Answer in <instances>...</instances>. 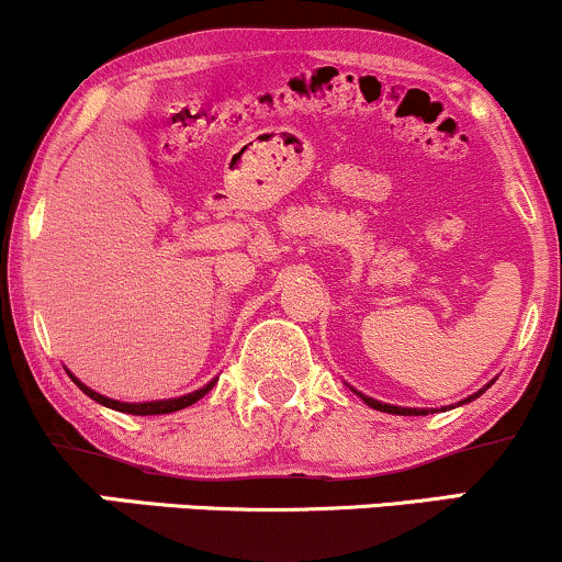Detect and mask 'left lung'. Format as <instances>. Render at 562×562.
<instances>
[{"mask_svg": "<svg viewBox=\"0 0 562 562\" xmlns=\"http://www.w3.org/2000/svg\"><path fill=\"white\" fill-rule=\"evenodd\" d=\"M483 393V391H481ZM359 396H362V393H359ZM475 396H479V393H475ZM475 396H468L465 402H473ZM367 404L372 406V409H380V412H389V415H428V409H406V406H391V404H383V402H375V398H370V396H362Z\"/></svg>", "mask_w": 562, "mask_h": 562, "instance_id": "obj_1", "label": "left lung"}]
</instances>
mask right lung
Listing matches in <instances>:
<instances>
[{
  "mask_svg": "<svg viewBox=\"0 0 562 562\" xmlns=\"http://www.w3.org/2000/svg\"><path fill=\"white\" fill-rule=\"evenodd\" d=\"M74 378V375H70ZM74 383L79 385V389L87 393L89 398H94L97 404L102 406H111L115 412H126V415H169V412H179L184 409V406L195 404L198 398H203L205 393L214 389V383H209L205 389H200L195 393H187V396H179V398H166V402H147V404H124V402H115V398H108V396H100V393H94L92 389H87V385L81 383V380L74 378Z\"/></svg>",
  "mask_w": 562,
  "mask_h": 562,
  "instance_id": "1",
  "label": "right lung"
}]
</instances>
